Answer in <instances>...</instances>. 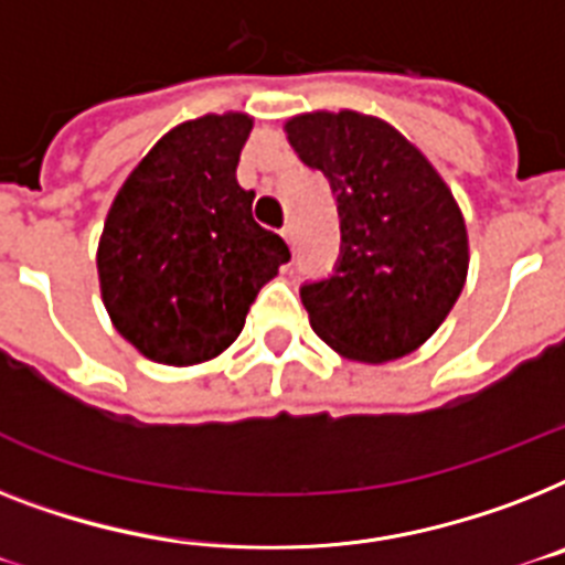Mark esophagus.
<instances>
[{"label":"esophagus","instance_id":"1","mask_svg":"<svg viewBox=\"0 0 565 565\" xmlns=\"http://www.w3.org/2000/svg\"><path fill=\"white\" fill-rule=\"evenodd\" d=\"M296 235H298V228H296V223H292V220H290V223H287V226L281 228V237L287 243H290V246H296Z\"/></svg>","mask_w":565,"mask_h":565}]
</instances>
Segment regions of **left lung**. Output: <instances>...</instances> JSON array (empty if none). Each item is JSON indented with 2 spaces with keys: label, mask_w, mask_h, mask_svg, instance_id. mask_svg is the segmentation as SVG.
<instances>
[{
  "label": "left lung",
  "mask_w": 565,
  "mask_h": 565,
  "mask_svg": "<svg viewBox=\"0 0 565 565\" xmlns=\"http://www.w3.org/2000/svg\"><path fill=\"white\" fill-rule=\"evenodd\" d=\"M301 162L337 196L333 273L301 284L310 328L360 362L406 356L433 337L461 296L467 228L444 179L392 124L342 113L287 121Z\"/></svg>",
  "instance_id": "obj_1"
}]
</instances>
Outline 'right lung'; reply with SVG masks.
I'll use <instances>...</instances> for the list:
<instances>
[{
	"label": "right lung",
	"instance_id": "right-lung-1",
	"mask_svg": "<svg viewBox=\"0 0 565 565\" xmlns=\"http://www.w3.org/2000/svg\"><path fill=\"white\" fill-rule=\"evenodd\" d=\"M252 118L203 116L156 141L118 191L98 246L100 296L127 342L164 365L226 351L260 287L290 260L237 185Z\"/></svg>",
	"mask_w": 565,
	"mask_h": 565
}]
</instances>
